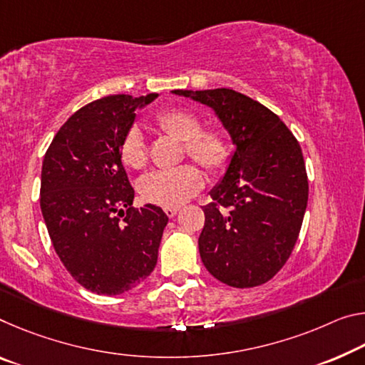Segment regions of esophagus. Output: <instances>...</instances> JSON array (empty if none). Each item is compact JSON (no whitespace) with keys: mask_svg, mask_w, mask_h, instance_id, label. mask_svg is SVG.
Returning <instances> with one entry per match:
<instances>
[{"mask_svg":"<svg viewBox=\"0 0 365 365\" xmlns=\"http://www.w3.org/2000/svg\"><path fill=\"white\" fill-rule=\"evenodd\" d=\"M178 207H164V212L167 214V217H173L177 214Z\"/></svg>","mask_w":365,"mask_h":365,"instance_id":"34e87169","label":"esophagus"}]
</instances>
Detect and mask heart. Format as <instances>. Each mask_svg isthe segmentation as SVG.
Instances as JSON below:
<instances>
[{
	"instance_id": "1",
	"label": "heart",
	"mask_w": 365,
	"mask_h": 365,
	"mask_svg": "<svg viewBox=\"0 0 365 365\" xmlns=\"http://www.w3.org/2000/svg\"><path fill=\"white\" fill-rule=\"evenodd\" d=\"M159 128L183 141L185 153L212 173L222 172L230 162L232 144L221 126L201 128L198 115L185 108H169L158 115ZM121 160L131 169L148 164V146L143 131L131 126L121 141ZM205 177L198 167L183 164L173 169L148 173L140 182L144 201L159 206L175 207L192 198L203 188Z\"/></svg>"
}]
</instances>
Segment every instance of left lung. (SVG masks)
I'll return each mask as SVG.
<instances>
[{
	"label": "left lung",
	"instance_id": "1",
	"mask_svg": "<svg viewBox=\"0 0 365 365\" xmlns=\"http://www.w3.org/2000/svg\"><path fill=\"white\" fill-rule=\"evenodd\" d=\"M211 107L235 151L203 206L200 255L224 284L268 282L291 257L302 227L309 180L299 143L276 113L232 89L172 91Z\"/></svg>",
	"mask_w": 365,
	"mask_h": 365
}]
</instances>
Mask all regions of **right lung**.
I'll return each mask as SVG.
<instances>
[{
	"label": "right lung",
	"instance_id": "obj_1",
	"mask_svg": "<svg viewBox=\"0 0 365 365\" xmlns=\"http://www.w3.org/2000/svg\"><path fill=\"white\" fill-rule=\"evenodd\" d=\"M155 97L118 94L88 103L68 118L45 153V224L61 263L88 291L123 294L140 286L158 263L169 217L154 205L133 210L135 190L120 153L136 108Z\"/></svg>",
	"mask_w": 365,
	"mask_h": 365
}]
</instances>
